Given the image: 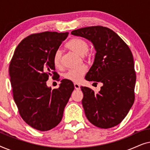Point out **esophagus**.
<instances>
[{"label":"esophagus","mask_w":150,"mask_h":150,"mask_svg":"<svg viewBox=\"0 0 150 150\" xmlns=\"http://www.w3.org/2000/svg\"><path fill=\"white\" fill-rule=\"evenodd\" d=\"M74 85L75 89H76V90H79L80 89V85H79V84L74 83Z\"/></svg>","instance_id":"1"}]
</instances>
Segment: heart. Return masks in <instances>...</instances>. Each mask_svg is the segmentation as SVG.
I'll return each instance as SVG.
<instances>
[{
	"mask_svg": "<svg viewBox=\"0 0 150 150\" xmlns=\"http://www.w3.org/2000/svg\"><path fill=\"white\" fill-rule=\"evenodd\" d=\"M65 47L69 50L74 52L76 54L83 56L84 59H89L90 56L88 54L89 45L85 40L81 38H74L71 39L65 45ZM53 63L56 67H61V52L60 50H57L53 56ZM87 72V67L85 65L78 68L69 69L63 75L65 79L68 80L74 83H79L83 76Z\"/></svg>",
	"mask_w": 150,
	"mask_h": 150,
	"instance_id": "1",
	"label": "heart"
}]
</instances>
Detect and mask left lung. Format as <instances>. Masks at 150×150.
<instances>
[{"label": "left lung", "instance_id": "8db88e82", "mask_svg": "<svg viewBox=\"0 0 150 150\" xmlns=\"http://www.w3.org/2000/svg\"><path fill=\"white\" fill-rule=\"evenodd\" d=\"M71 33L91 41L96 53L85 79L103 84L99 93L81 87L85 115L94 126L110 128L120 124L134 101L136 72L130 48L113 30L93 26Z\"/></svg>", "mask_w": 150, "mask_h": 150}]
</instances>
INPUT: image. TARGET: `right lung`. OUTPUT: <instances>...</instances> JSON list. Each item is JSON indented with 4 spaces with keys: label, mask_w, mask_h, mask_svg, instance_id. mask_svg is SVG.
Instances as JSON below:
<instances>
[{
    "label": "right lung",
    "mask_w": 150,
    "mask_h": 150,
    "mask_svg": "<svg viewBox=\"0 0 150 150\" xmlns=\"http://www.w3.org/2000/svg\"><path fill=\"white\" fill-rule=\"evenodd\" d=\"M68 33H33L18 44L9 64L14 101L24 122L38 130L47 131L62 120L63 110L74 89L63 79L57 89L46 85L48 78L59 81L53 56Z\"/></svg>",
    "instance_id": "add662e5"
}]
</instances>
